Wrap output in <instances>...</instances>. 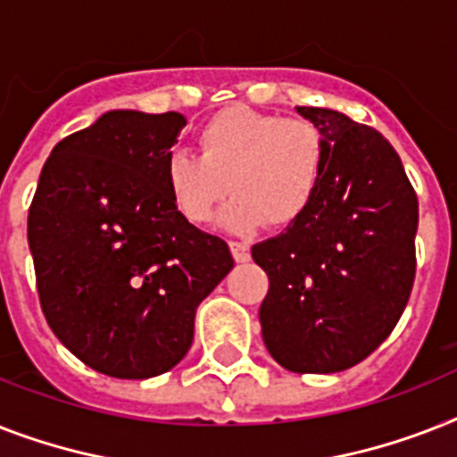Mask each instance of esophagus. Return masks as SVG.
<instances>
[{"label": "esophagus", "instance_id": "1", "mask_svg": "<svg viewBox=\"0 0 457 457\" xmlns=\"http://www.w3.org/2000/svg\"><path fill=\"white\" fill-rule=\"evenodd\" d=\"M229 251H232L237 262L251 261V246H248L246 241H229Z\"/></svg>", "mask_w": 457, "mask_h": 457}]
</instances>
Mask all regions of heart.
Returning a JSON list of instances; mask_svg holds the SVG:
<instances>
[{"label":"heart","instance_id":"heart-1","mask_svg":"<svg viewBox=\"0 0 457 457\" xmlns=\"http://www.w3.org/2000/svg\"><path fill=\"white\" fill-rule=\"evenodd\" d=\"M199 154L170 150L164 185L170 202L192 225L209 222L235 192L220 222L248 232L267 222L288 228L305 216L326 169L324 133L300 117L229 105L196 133Z\"/></svg>","mask_w":457,"mask_h":457}]
</instances>
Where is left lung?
Wrapping results in <instances>:
<instances>
[{"mask_svg": "<svg viewBox=\"0 0 457 457\" xmlns=\"http://www.w3.org/2000/svg\"><path fill=\"white\" fill-rule=\"evenodd\" d=\"M324 133L312 206L251 248L270 277L262 340L293 373H337L378 350L415 279L418 196L383 133L326 107H295Z\"/></svg>", "mask_w": 457, "mask_h": 457, "instance_id": "8db88e82", "label": "left lung"}]
</instances>
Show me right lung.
<instances>
[{
	"label": "right lung",
	"instance_id": "add662e5",
	"mask_svg": "<svg viewBox=\"0 0 457 457\" xmlns=\"http://www.w3.org/2000/svg\"><path fill=\"white\" fill-rule=\"evenodd\" d=\"M185 117L114 110L55 145L28 213L39 305L98 373L159 376L187 354L196 307L235 267L220 237L185 220L164 159Z\"/></svg>",
	"mask_w": 457,
	"mask_h": 457
}]
</instances>
